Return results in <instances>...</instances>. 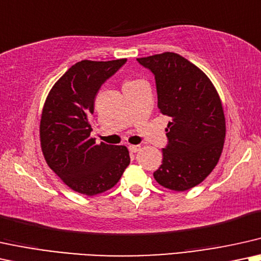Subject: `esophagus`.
Here are the masks:
<instances>
[{
    "mask_svg": "<svg viewBox=\"0 0 261 261\" xmlns=\"http://www.w3.org/2000/svg\"><path fill=\"white\" fill-rule=\"evenodd\" d=\"M128 150H130L131 153H137L138 150H141V146H135V144H130V146H128Z\"/></svg>",
    "mask_w": 261,
    "mask_h": 261,
    "instance_id": "1",
    "label": "esophagus"
}]
</instances>
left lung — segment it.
Instances as JSON below:
<instances>
[{"mask_svg": "<svg viewBox=\"0 0 261 261\" xmlns=\"http://www.w3.org/2000/svg\"><path fill=\"white\" fill-rule=\"evenodd\" d=\"M137 61L153 72L158 107L171 118L155 180L170 190H189L206 179L222 155L226 126L218 91L197 66L176 53Z\"/></svg>", "mask_w": 261, "mask_h": 261, "instance_id": "1", "label": "left lung"}]
</instances>
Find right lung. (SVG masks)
I'll list each match as a JSON object with an SVG mask.
<instances>
[{"label":"right lung","mask_w":261,"mask_h":261,"mask_svg":"<svg viewBox=\"0 0 261 261\" xmlns=\"http://www.w3.org/2000/svg\"><path fill=\"white\" fill-rule=\"evenodd\" d=\"M125 62H77L53 85L43 106L39 138L44 159L66 186L83 195L110 190L130 164L126 147L97 144L89 123L98 89Z\"/></svg>","instance_id":"obj_1"}]
</instances>
